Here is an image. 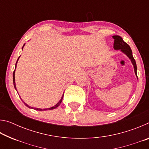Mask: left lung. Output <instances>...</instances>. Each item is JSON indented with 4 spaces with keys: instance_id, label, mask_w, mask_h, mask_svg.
Wrapping results in <instances>:
<instances>
[{
    "instance_id": "1",
    "label": "left lung",
    "mask_w": 149,
    "mask_h": 149,
    "mask_svg": "<svg viewBox=\"0 0 149 149\" xmlns=\"http://www.w3.org/2000/svg\"><path fill=\"white\" fill-rule=\"evenodd\" d=\"M112 38L114 39V49L116 50H121V51H122L123 53L125 54L128 57H129V58L131 60V61H132V64L133 65V67H134L135 74L137 77V65H136V62L133 56L132 51L130 47L125 42L123 41V40L120 36H118V35H114V36L112 37Z\"/></svg>"
}]
</instances>
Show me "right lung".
Wrapping results in <instances>:
<instances>
[{
	"mask_svg": "<svg viewBox=\"0 0 149 149\" xmlns=\"http://www.w3.org/2000/svg\"><path fill=\"white\" fill-rule=\"evenodd\" d=\"M18 60V59H17ZM17 63V62H16ZM13 82H14V87H15V89H16V84H15V70L14 71V72H13ZM63 97H64V95L62 96V97L61 98V99H60V101L57 103V104L55 105V106H54V107H51V108H44V109H41V108H35V110H40V111H42V110H53V109H54V108H57L58 107V106L60 104V103L62 102V99H63ZM24 104H25V105L27 107H28V108H33V107H29V105H27L26 103H25L24 102Z\"/></svg>",
	"mask_w": 149,
	"mask_h": 149,
	"instance_id": "add662e5",
	"label": "right lung"
}]
</instances>
